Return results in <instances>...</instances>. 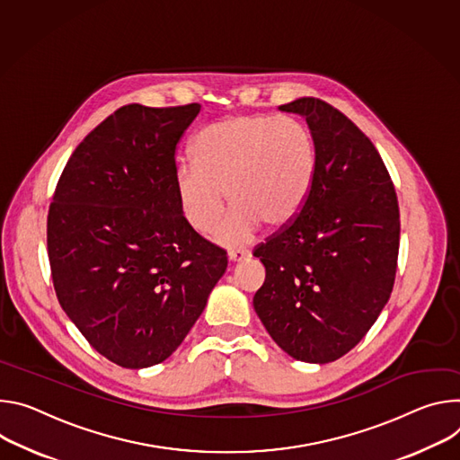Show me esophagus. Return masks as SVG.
<instances>
[{
    "instance_id": "esophagus-1",
    "label": "esophagus",
    "mask_w": 460,
    "mask_h": 460,
    "mask_svg": "<svg viewBox=\"0 0 460 460\" xmlns=\"http://www.w3.org/2000/svg\"><path fill=\"white\" fill-rule=\"evenodd\" d=\"M250 258V252L248 250H230L228 252V260L234 263H241L244 260Z\"/></svg>"
}]
</instances>
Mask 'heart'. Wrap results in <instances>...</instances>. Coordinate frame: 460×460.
Wrapping results in <instances>:
<instances>
[{
  "label": "heart",
  "instance_id": "b5f03b06",
  "mask_svg": "<svg viewBox=\"0 0 460 460\" xmlns=\"http://www.w3.org/2000/svg\"><path fill=\"white\" fill-rule=\"evenodd\" d=\"M195 164L177 170V195L188 225L212 235L234 212L217 241L246 246L263 223H290L311 191L316 149L307 126L292 117L234 115L204 128L193 144Z\"/></svg>",
  "mask_w": 460,
  "mask_h": 460
}]
</instances>
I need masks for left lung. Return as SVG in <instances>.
<instances>
[{"label":"left lung","mask_w":460,"mask_h":460,"mask_svg":"<svg viewBox=\"0 0 460 460\" xmlns=\"http://www.w3.org/2000/svg\"><path fill=\"white\" fill-rule=\"evenodd\" d=\"M279 110L307 120L316 168L297 216L253 248L267 270L253 309L292 358L329 364L367 334L391 296L398 200L375 144L341 111L313 96Z\"/></svg>","instance_id":"1"}]
</instances>
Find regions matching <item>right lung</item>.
Wrapping results in <instances>:
<instances>
[{"label": "right lung", "mask_w": 460, "mask_h": 460, "mask_svg": "<svg viewBox=\"0 0 460 460\" xmlns=\"http://www.w3.org/2000/svg\"><path fill=\"white\" fill-rule=\"evenodd\" d=\"M199 104H129L73 151L47 216L62 309L102 356L126 369L164 362L226 270V252L186 221L175 151Z\"/></svg>", "instance_id": "right-lung-1"}]
</instances>
